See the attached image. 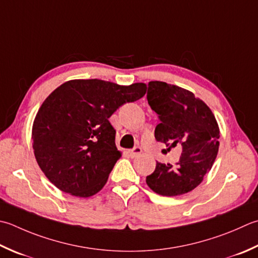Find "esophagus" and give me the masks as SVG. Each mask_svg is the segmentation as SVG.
Segmentation results:
<instances>
[{
    "label": "esophagus",
    "mask_w": 258,
    "mask_h": 258,
    "mask_svg": "<svg viewBox=\"0 0 258 258\" xmlns=\"http://www.w3.org/2000/svg\"><path fill=\"white\" fill-rule=\"evenodd\" d=\"M141 153H142V149L140 148V146H135V148L133 150L130 151V154L132 158H136V156L140 155Z\"/></svg>",
    "instance_id": "obj_1"
}]
</instances>
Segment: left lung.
Listing matches in <instances>:
<instances>
[{"label":"left lung","instance_id":"1","mask_svg":"<svg viewBox=\"0 0 258 258\" xmlns=\"http://www.w3.org/2000/svg\"><path fill=\"white\" fill-rule=\"evenodd\" d=\"M148 102L159 115L154 135L169 149L180 145L176 166L156 162L146 184L155 194L175 197L190 192L203 182L213 166L219 149V126L204 100L179 86L150 82Z\"/></svg>","mask_w":258,"mask_h":258}]
</instances>
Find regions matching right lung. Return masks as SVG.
<instances>
[{
    "instance_id": "obj_1",
    "label": "right lung",
    "mask_w": 258,
    "mask_h": 258,
    "mask_svg": "<svg viewBox=\"0 0 258 258\" xmlns=\"http://www.w3.org/2000/svg\"><path fill=\"white\" fill-rule=\"evenodd\" d=\"M145 93L144 83L100 79H74L55 88L40 106L31 135L35 160L50 182L79 198L99 192L122 156L108 118Z\"/></svg>"
}]
</instances>
